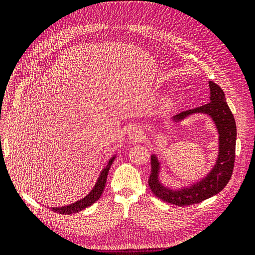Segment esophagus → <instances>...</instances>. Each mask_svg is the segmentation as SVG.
Masks as SVG:
<instances>
[{"mask_svg":"<svg viewBox=\"0 0 255 255\" xmlns=\"http://www.w3.org/2000/svg\"><path fill=\"white\" fill-rule=\"evenodd\" d=\"M142 135V130L140 126L138 125H134L129 128L128 129V137L130 139H134V140H138Z\"/></svg>","mask_w":255,"mask_h":255,"instance_id":"34e87169","label":"esophagus"}]
</instances>
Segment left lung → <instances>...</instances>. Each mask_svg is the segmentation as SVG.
<instances>
[{
  "label": "left lung",
  "mask_w": 255,
  "mask_h": 255,
  "mask_svg": "<svg viewBox=\"0 0 255 255\" xmlns=\"http://www.w3.org/2000/svg\"><path fill=\"white\" fill-rule=\"evenodd\" d=\"M211 89V102L194 110L180 113L173 120L180 121L187 116L196 113L210 115L217 127L219 133V153L216 165L203 180L191 185L188 188L170 189L163 186L158 180L159 163L155 155L151 156V174L149 186L155 197L164 202L177 206H186L200 203L217 195L227 186L233 173L235 163L236 123L234 116L226 101L223 90L214 82H208Z\"/></svg>",
  "instance_id": "obj_1"
}]
</instances>
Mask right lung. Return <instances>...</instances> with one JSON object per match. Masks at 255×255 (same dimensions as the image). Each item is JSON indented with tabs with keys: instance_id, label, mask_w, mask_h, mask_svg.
<instances>
[{
	"instance_id": "right-lung-1",
	"label": "right lung",
	"mask_w": 255,
	"mask_h": 255,
	"mask_svg": "<svg viewBox=\"0 0 255 255\" xmlns=\"http://www.w3.org/2000/svg\"><path fill=\"white\" fill-rule=\"evenodd\" d=\"M115 157L116 156H114V157H112L110 159L109 164H107V166L102 170L101 174H100L94 189H92L86 197H85L82 200H80V201L75 202V203H72L70 205L63 206V207H52V211L55 212V213H58V214L71 215L73 213H78V212L84 210V208H86V207L94 204L96 201H98L99 198L101 197L102 192L104 190L105 183H106V180H107V174H109L110 168H111V166L113 164Z\"/></svg>"
}]
</instances>
